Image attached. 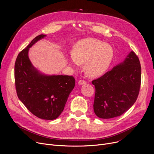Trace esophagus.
<instances>
[{
	"instance_id": "1",
	"label": "esophagus",
	"mask_w": 154,
	"mask_h": 154,
	"mask_svg": "<svg viewBox=\"0 0 154 154\" xmlns=\"http://www.w3.org/2000/svg\"><path fill=\"white\" fill-rule=\"evenodd\" d=\"M78 84L79 85H83V84H87V82L85 81V80H80L79 81Z\"/></svg>"
}]
</instances>
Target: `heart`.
<instances>
[{
  "mask_svg": "<svg viewBox=\"0 0 154 154\" xmlns=\"http://www.w3.org/2000/svg\"><path fill=\"white\" fill-rule=\"evenodd\" d=\"M114 57L112 47L94 38L80 40L75 44L69 60L70 66L78 67L85 62L87 74L98 77L106 72Z\"/></svg>",
  "mask_w": 154,
  "mask_h": 154,
  "instance_id": "b5f03b06",
  "label": "heart"
}]
</instances>
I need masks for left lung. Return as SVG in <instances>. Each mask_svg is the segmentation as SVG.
Returning a JSON list of instances; mask_svg holds the SVG:
<instances>
[{
	"mask_svg": "<svg viewBox=\"0 0 154 154\" xmlns=\"http://www.w3.org/2000/svg\"><path fill=\"white\" fill-rule=\"evenodd\" d=\"M92 83L95 88V115L106 119L122 115L133 106L140 91L141 66L138 57L131 51L123 62Z\"/></svg>",
	"mask_w": 154,
	"mask_h": 154,
	"instance_id": "left-lung-1",
	"label": "left lung"
}]
</instances>
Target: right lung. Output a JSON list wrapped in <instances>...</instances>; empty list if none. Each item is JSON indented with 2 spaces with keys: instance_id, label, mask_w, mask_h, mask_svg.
Wrapping results in <instances>:
<instances>
[{
  "instance_id": "1",
  "label": "right lung",
  "mask_w": 154,
  "mask_h": 154,
  "mask_svg": "<svg viewBox=\"0 0 154 154\" xmlns=\"http://www.w3.org/2000/svg\"><path fill=\"white\" fill-rule=\"evenodd\" d=\"M45 36H37L19 54L14 67L15 84L19 100L32 114L42 119L54 120L63 110L75 80L71 75L42 74L32 66L29 48Z\"/></svg>"
}]
</instances>
